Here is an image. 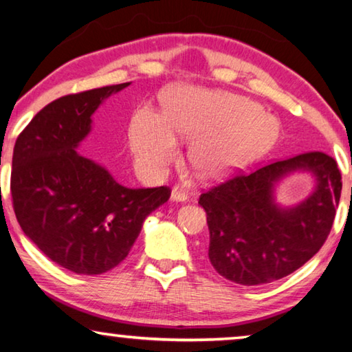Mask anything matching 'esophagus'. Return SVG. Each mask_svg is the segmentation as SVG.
<instances>
[{
    "label": "esophagus",
    "instance_id": "obj_1",
    "mask_svg": "<svg viewBox=\"0 0 352 352\" xmlns=\"http://www.w3.org/2000/svg\"><path fill=\"white\" fill-rule=\"evenodd\" d=\"M188 199H189V195H188V192L183 188L175 186L174 189H172L170 200H174V201H188Z\"/></svg>",
    "mask_w": 352,
    "mask_h": 352
}]
</instances>
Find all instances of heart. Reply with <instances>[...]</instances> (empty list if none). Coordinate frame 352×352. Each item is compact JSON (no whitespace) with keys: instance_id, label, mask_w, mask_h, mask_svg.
Masks as SVG:
<instances>
[{"instance_id":"heart-1","label":"heart","mask_w":352,"mask_h":352,"mask_svg":"<svg viewBox=\"0 0 352 352\" xmlns=\"http://www.w3.org/2000/svg\"><path fill=\"white\" fill-rule=\"evenodd\" d=\"M276 119L258 104L226 91L174 87L162 98V116L141 109L129 129L135 158L160 174L177 158L174 136L190 140L188 158L204 178H216L252 162L275 144Z\"/></svg>"}]
</instances>
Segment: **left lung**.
I'll use <instances>...</instances> for the list:
<instances>
[{
	"instance_id": "left-lung-1",
	"label": "left lung",
	"mask_w": 352,
	"mask_h": 352,
	"mask_svg": "<svg viewBox=\"0 0 352 352\" xmlns=\"http://www.w3.org/2000/svg\"><path fill=\"white\" fill-rule=\"evenodd\" d=\"M296 170L314 175V192L295 207H279L276 183ZM340 194V169L323 152L273 162L214 186L199 200L210 228L211 265L219 275L242 285L290 275L323 247Z\"/></svg>"
}]
</instances>
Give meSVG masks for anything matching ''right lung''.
Returning a JSON list of instances; mask_svg holds the SVG:
<instances>
[{"instance_id": "obj_1", "label": "right lung", "mask_w": 352, "mask_h": 352, "mask_svg": "<svg viewBox=\"0 0 352 352\" xmlns=\"http://www.w3.org/2000/svg\"><path fill=\"white\" fill-rule=\"evenodd\" d=\"M130 82L58 98L16 138L10 192L23 233L63 269L100 275L127 258L146 217L169 200L166 186L132 189L76 151L93 113Z\"/></svg>"}]
</instances>
